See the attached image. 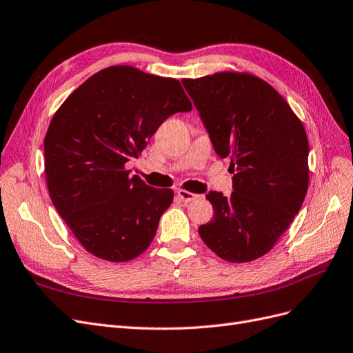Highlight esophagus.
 <instances>
[{
  "label": "esophagus",
  "instance_id": "obj_1",
  "mask_svg": "<svg viewBox=\"0 0 353 353\" xmlns=\"http://www.w3.org/2000/svg\"><path fill=\"white\" fill-rule=\"evenodd\" d=\"M177 196H179L180 201H183V202H193V201H196V199L199 198V194H194V193H192V192H188V190H183V189H179V190H177Z\"/></svg>",
  "mask_w": 353,
  "mask_h": 353
}]
</instances>
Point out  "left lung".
Instances as JSON below:
<instances>
[{
    "label": "left lung",
    "instance_id": "obj_1",
    "mask_svg": "<svg viewBox=\"0 0 353 353\" xmlns=\"http://www.w3.org/2000/svg\"><path fill=\"white\" fill-rule=\"evenodd\" d=\"M215 152L230 157L232 192H210L214 218L199 227L210 249L231 263L262 257L305 199L308 139L286 100L262 78L224 71L181 80Z\"/></svg>",
    "mask_w": 353,
    "mask_h": 353
}]
</instances>
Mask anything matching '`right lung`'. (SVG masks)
Here are the masks:
<instances>
[{
  "instance_id": "right-lung-1",
  "label": "right lung",
  "mask_w": 353,
  "mask_h": 353,
  "mask_svg": "<svg viewBox=\"0 0 353 353\" xmlns=\"http://www.w3.org/2000/svg\"><path fill=\"white\" fill-rule=\"evenodd\" d=\"M192 103L174 78L114 65L91 75L62 103L45 137L49 196L84 249L128 262L148 249L172 189L129 176L155 130Z\"/></svg>"
}]
</instances>
